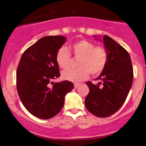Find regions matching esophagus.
I'll return each mask as SVG.
<instances>
[{
	"label": "esophagus",
	"mask_w": 146,
	"mask_h": 146,
	"mask_svg": "<svg viewBox=\"0 0 146 146\" xmlns=\"http://www.w3.org/2000/svg\"><path fill=\"white\" fill-rule=\"evenodd\" d=\"M79 86H80V84H77V83L74 84V87H75V88H77Z\"/></svg>",
	"instance_id": "obj_1"
}]
</instances>
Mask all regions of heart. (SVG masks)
<instances>
[{"mask_svg": "<svg viewBox=\"0 0 146 146\" xmlns=\"http://www.w3.org/2000/svg\"><path fill=\"white\" fill-rule=\"evenodd\" d=\"M70 50L78 61V68H68L62 71V78L73 82H79L92 75H100L104 71L108 60V53L103 46H95L86 40H80L70 45ZM71 56L65 47L56 52V61L60 68H66L71 63Z\"/></svg>", "mask_w": 146, "mask_h": 146, "instance_id": "heart-1", "label": "heart"}]
</instances>
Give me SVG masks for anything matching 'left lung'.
Listing matches in <instances>:
<instances>
[{"instance_id":"1","label":"left lung","mask_w":146,"mask_h":146,"mask_svg":"<svg viewBox=\"0 0 146 146\" xmlns=\"http://www.w3.org/2000/svg\"><path fill=\"white\" fill-rule=\"evenodd\" d=\"M103 42L108 53V63L96 78L100 82H86L90 91L85 106L95 116L108 117L118 111L126 100L133 81V68L130 55L123 46L108 36H104Z\"/></svg>"}]
</instances>
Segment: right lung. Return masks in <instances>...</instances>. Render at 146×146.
I'll use <instances>...</instances> for the list:
<instances>
[{"mask_svg": "<svg viewBox=\"0 0 146 146\" xmlns=\"http://www.w3.org/2000/svg\"><path fill=\"white\" fill-rule=\"evenodd\" d=\"M62 36H45L25 50L16 71V87L22 103L35 117L48 119L63 108L64 97L74 88L65 80L53 83L60 76L56 52L66 42ZM53 84L50 88L49 84Z\"/></svg>", "mask_w": 146, "mask_h": 146, "instance_id": "1", "label": "right lung"}]
</instances>
